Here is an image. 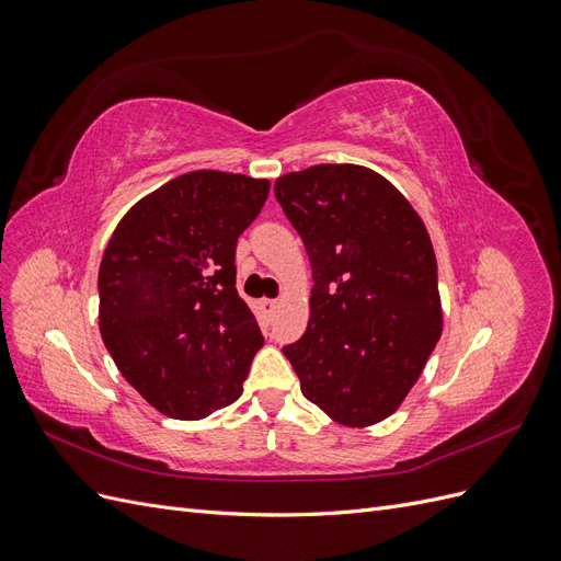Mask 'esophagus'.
Instances as JSON below:
<instances>
[{
	"label": "esophagus",
	"mask_w": 561,
	"mask_h": 561,
	"mask_svg": "<svg viewBox=\"0 0 561 561\" xmlns=\"http://www.w3.org/2000/svg\"><path fill=\"white\" fill-rule=\"evenodd\" d=\"M276 307H278V301H276V299H262V313H264V318H266V320L274 318Z\"/></svg>",
	"instance_id": "obj_1"
}]
</instances>
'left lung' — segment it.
<instances>
[{
  "label": "left lung",
  "mask_w": 561,
  "mask_h": 561,
  "mask_svg": "<svg viewBox=\"0 0 561 561\" xmlns=\"http://www.w3.org/2000/svg\"><path fill=\"white\" fill-rule=\"evenodd\" d=\"M274 192L313 271L309 328L285 358L304 398L334 421L379 423L443 334L431 236L410 201L363 165H311Z\"/></svg>",
  "instance_id": "left-lung-1"
}]
</instances>
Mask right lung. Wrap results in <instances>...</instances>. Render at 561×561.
<instances>
[{
	"label": "right lung",
	"instance_id": "obj_1",
	"mask_svg": "<svg viewBox=\"0 0 561 561\" xmlns=\"http://www.w3.org/2000/svg\"><path fill=\"white\" fill-rule=\"evenodd\" d=\"M268 186L184 173L135 203L105 248L100 334L126 381L165 416L203 419L243 393L264 336L236 293V243Z\"/></svg>",
	"mask_w": 561,
	"mask_h": 561
}]
</instances>
